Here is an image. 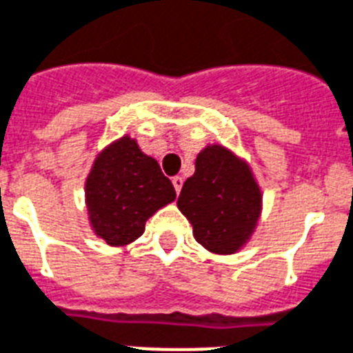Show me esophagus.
<instances>
[{
	"mask_svg": "<svg viewBox=\"0 0 353 353\" xmlns=\"http://www.w3.org/2000/svg\"><path fill=\"white\" fill-rule=\"evenodd\" d=\"M182 184H184V179H182V176H174L173 186H174V190H176V193H180V190H182Z\"/></svg>",
	"mask_w": 353,
	"mask_h": 353,
	"instance_id": "1",
	"label": "esophagus"
}]
</instances>
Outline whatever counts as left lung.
<instances>
[{
	"label": "left lung",
	"mask_w": 353,
	"mask_h": 353,
	"mask_svg": "<svg viewBox=\"0 0 353 353\" xmlns=\"http://www.w3.org/2000/svg\"><path fill=\"white\" fill-rule=\"evenodd\" d=\"M261 203V190L248 163L225 147L212 145L199 152L195 173L184 182L176 205L203 248L230 255L253 234Z\"/></svg>",
	"instance_id": "1"
}]
</instances>
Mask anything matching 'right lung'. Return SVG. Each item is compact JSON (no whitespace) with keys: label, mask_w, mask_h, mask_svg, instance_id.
Returning a JSON list of instances; mask_svg holds the SVG:
<instances>
[{"label":"right lung","mask_w":353,"mask_h":353,"mask_svg":"<svg viewBox=\"0 0 353 353\" xmlns=\"http://www.w3.org/2000/svg\"><path fill=\"white\" fill-rule=\"evenodd\" d=\"M174 197L173 184L158 161L143 154L128 136L98 154L85 182L92 230L110 245L137 240L148 217Z\"/></svg>","instance_id":"obj_1"}]
</instances>
